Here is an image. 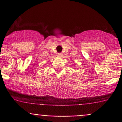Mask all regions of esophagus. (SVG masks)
Listing matches in <instances>:
<instances>
[{
	"label": "esophagus",
	"instance_id": "obj_1",
	"mask_svg": "<svg viewBox=\"0 0 122 122\" xmlns=\"http://www.w3.org/2000/svg\"><path fill=\"white\" fill-rule=\"evenodd\" d=\"M62 53H58V54H57V55H58V56H62Z\"/></svg>",
	"mask_w": 122,
	"mask_h": 122
}]
</instances>
